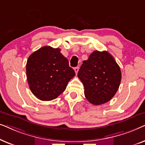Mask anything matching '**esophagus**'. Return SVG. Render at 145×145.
<instances>
[{"label":"esophagus","instance_id":"1","mask_svg":"<svg viewBox=\"0 0 145 145\" xmlns=\"http://www.w3.org/2000/svg\"><path fill=\"white\" fill-rule=\"evenodd\" d=\"M74 72H75V73H76V74H77V73H78V70H79V67H75V68L74 69Z\"/></svg>","mask_w":145,"mask_h":145}]
</instances>
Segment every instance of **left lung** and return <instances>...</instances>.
Instances as JSON below:
<instances>
[{
	"instance_id": "1",
	"label": "left lung",
	"mask_w": 145,
	"mask_h": 145,
	"mask_svg": "<svg viewBox=\"0 0 145 145\" xmlns=\"http://www.w3.org/2000/svg\"><path fill=\"white\" fill-rule=\"evenodd\" d=\"M78 77L84 87V95L94 105L105 104L118 91L121 80L120 66L107 51H94L83 61Z\"/></svg>"
}]
</instances>
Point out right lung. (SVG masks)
<instances>
[{
  "mask_svg": "<svg viewBox=\"0 0 145 145\" xmlns=\"http://www.w3.org/2000/svg\"><path fill=\"white\" fill-rule=\"evenodd\" d=\"M75 76L61 49L44 46L33 52L26 63V76L35 96L50 101L64 92L69 80Z\"/></svg>",
  "mask_w": 145,
  "mask_h": 145,
  "instance_id": "add662e5",
  "label": "right lung"
}]
</instances>
